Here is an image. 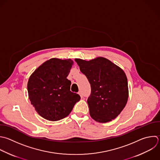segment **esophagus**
Returning <instances> with one entry per match:
<instances>
[{
	"instance_id": "obj_1",
	"label": "esophagus",
	"mask_w": 160,
	"mask_h": 160,
	"mask_svg": "<svg viewBox=\"0 0 160 160\" xmlns=\"http://www.w3.org/2000/svg\"><path fill=\"white\" fill-rule=\"evenodd\" d=\"M78 94L80 95V96H81V98H83V95H82V92H81V91H79V92H78Z\"/></svg>"
}]
</instances>
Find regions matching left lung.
I'll return each mask as SVG.
<instances>
[{
  "mask_svg": "<svg viewBox=\"0 0 160 160\" xmlns=\"http://www.w3.org/2000/svg\"><path fill=\"white\" fill-rule=\"evenodd\" d=\"M75 61L91 84V93L87 101L91 117L102 123L115 119L125 107L129 96L124 71L102 57Z\"/></svg>",
  "mask_w": 160,
  "mask_h": 160,
  "instance_id": "1",
  "label": "left lung"
}]
</instances>
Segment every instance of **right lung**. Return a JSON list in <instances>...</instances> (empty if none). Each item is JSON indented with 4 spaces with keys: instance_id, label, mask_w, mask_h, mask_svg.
<instances>
[{
    "instance_id": "right-lung-1",
    "label": "right lung",
    "mask_w": 160,
    "mask_h": 160,
    "mask_svg": "<svg viewBox=\"0 0 160 160\" xmlns=\"http://www.w3.org/2000/svg\"><path fill=\"white\" fill-rule=\"evenodd\" d=\"M73 61L52 58L38 67L28 83L29 98L38 113L44 119L56 121L68 116L81 99L70 91L67 79Z\"/></svg>"
}]
</instances>
